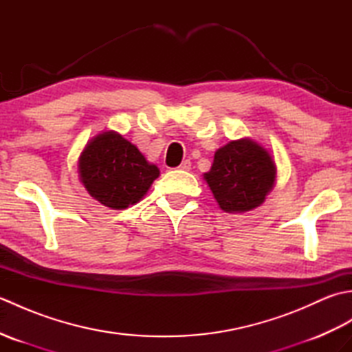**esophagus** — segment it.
Wrapping results in <instances>:
<instances>
[{"instance_id": "esophagus-1", "label": "esophagus", "mask_w": 352, "mask_h": 352, "mask_svg": "<svg viewBox=\"0 0 352 352\" xmlns=\"http://www.w3.org/2000/svg\"><path fill=\"white\" fill-rule=\"evenodd\" d=\"M190 168H192L190 160H184V162L180 164V169H182V170H190Z\"/></svg>"}]
</instances>
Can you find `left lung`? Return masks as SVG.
Wrapping results in <instances>:
<instances>
[{
    "label": "left lung",
    "instance_id": "obj_1",
    "mask_svg": "<svg viewBox=\"0 0 352 352\" xmlns=\"http://www.w3.org/2000/svg\"><path fill=\"white\" fill-rule=\"evenodd\" d=\"M275 177L272 155L257 142L245 138L231 140L214 153L204 180L223 212L243 213L263 204Z\"/></svg>",
    "mask_w": 352,
    "mask_h": 352
}]
</instances>
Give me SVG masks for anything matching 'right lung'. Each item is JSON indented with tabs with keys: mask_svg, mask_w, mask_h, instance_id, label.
Returning <instances> with one entry per match:
<instances>
[{
	"mask_svg": "<svg viewBox=\"0 0 352 352\" xmlns=\"http://www.w3.org/2000/svg\"><path fill=\"white\" fill-rule=\"evenodd\" d=\"M78 172L89 195L113 210L139 203L160 175L159 168L116 131L100 133L87 142Z\"/></svg>",
	"mask_w": 352,
	"mask_h": 352,
	"instance_id": "right-lung-1",
	"label": "right lung"
}]
</instances>
